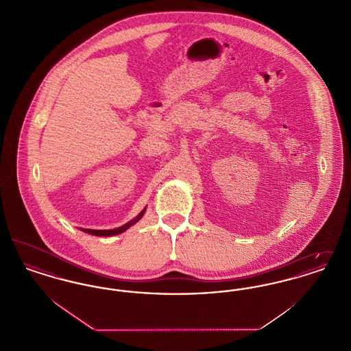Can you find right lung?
<instances>
[{
  "label": "right lung",
  "instance_id": "1",
  "mask_svg": "<svg viewBox=\"0 0 351 351\" xmlns=\"http://www.w3.org/2000/svg\"><path fill=\"white\" fill-rule=\"evenodd\" d=\"M145 215V209L141 212V215L136 218H134L133 221H130L129 223L117 228V229H112V230H92V229H83V232L85 233L93 234V235H101V237H110V235H117L119 233H123L126 229H129L132 225H134L136 221H139L142 216Z\"/></svg>",
  "mask_w": 351,
  "mask_h": 351
}]
</instances>
